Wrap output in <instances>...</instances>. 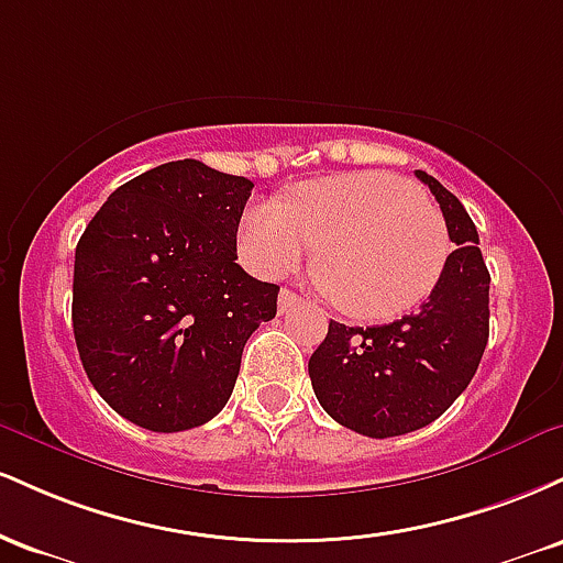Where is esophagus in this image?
I'll list each match as a JSON object with an SVG mask.
<instances>
[{"label": "esophagus", "instance_id": "1", "mask_svg": "<svg viewBox=\"0 0 563 563\" xmlns=\"http://www.w3.org/2000/svg\"><path fill=\"white\" fill-rule=\"evenodd\" d=\"M299 303H301V296H296L294 290H288V288H283L280 296H277V307H280L283 314L290 312L294 307H299Z\"/></svg>", "mask_w": 563, "mask_h": 563}]
</instances>
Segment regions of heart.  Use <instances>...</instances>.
I'll use <instances>...</instances> for the list:
<instances>
[{"label":"heart","instance_id":"b5f03b06","mask_svg":"<svg viewBox=\"0 0 563 563\" xmlns=\"http://www.w3.org/2000/svg\"><path fill=\"white\" fill-rule=\"evenodd\" d=\"M238 241L256 273L280 277L320 249L318 277L341 312L391 320L418 307L448 267L442 211L407 179L354 172L296 187L286 203H251Z\"/></svg>","mask_w":563,"mask_h":563}]
</instances>
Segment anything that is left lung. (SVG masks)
<instances>
[{
	"instance_id": "left-lung-1",
	"label": "left lung",
	"mask_w": 563,
	"mask_h": 563,
	"mask_svg": "<svg viewBox=\"0 0 563 563\" xmlns=\"http://www.w3.org/2000/svg\"><path fill=\"white\" fill-rule=\"evenodd\" d=\"M457 245L421 309L389 325L331 320L309 357L322 410L357 434L386 439L437 421L474 378L489 339V273L479 232L448 187L418 169Z\"/></svg>"
}]
</instances>
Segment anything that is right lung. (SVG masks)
I'll return each mask as SVG.
<instances>
[{"mask_svg": "<svg viewBox=\"0 0 563 563\" xmlns=\"http://www.w3.org/2000/svg\"><path fill=\"white\" fill-rule=\"evenodd\" d=\"M254 183L169 161L108 196L76 245L74 335L89 380L147 431L203 426L235 389L245 341L277 312L275 283L238 264Z\"/></svg>", "mask_w": 563, "mask_h": 563, "instance_id": "add662e5", "label": "right lung"}]
</instances>
